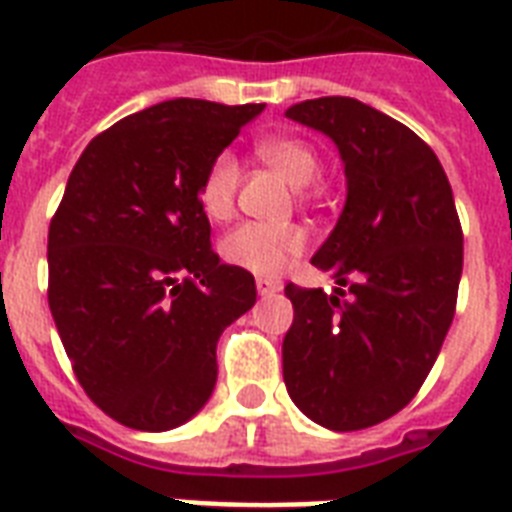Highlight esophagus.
Wrapping results in <instances>:
<instances>
[{
    "label": "esophagus",
    "mask_w": 512,
    "mask_h": 512,
    "mask_svg": "<svg viewBox=\"0 0 512 512\" xmlns=\"http://www.w3.org/2000/svg\"><path fill=\"white\" fill-rule=\"evenodd\" d=\"M256 288H259L261 296H275V293L282 290V280H277V277H259Z\"/></svg>",
    "instance_id": "34e87169"
}]
</instances>
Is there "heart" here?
<instances>
[{
	"instance_id": "1",
	"label": "heart",
	"mask_w": 512,
	"mask_h": 512,
	"mask_svg": "<svg viewBox=\"0 0 512 512\" xmlns=\"http://www.w3.org/2000/svg\"><path fill=\"white\" fill-rule=\"evenodd\" d=\"M259 155L296 187L309 185L320 169L317 153L296 137H272L259 142ZM237 185H240V166L235 155L219 153L208 163L206 174L200 179L198 200L203 214L214 222L230 219L235 211ZM304 251L306 232L296 224L245 222L222 240L224 261L261 277L285 272L290 261L298 259Z\"/></svg>"
}]
</instances>
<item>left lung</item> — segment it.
<instances>
[{
    "mask_svg": "<svg viewBox=\"0 0 512 512\" xmlns=\"http://www.w3.org/2000/svg\"><path fill=\"white\" fill-rule=\"evenodd\" d=\"M285 116L335 142L346 206L312 259L338 288L285 285L293 325L282 378L306 418L359 431L404 410L439 357L463 275V227L439 158L404 124L354 97L298 102Z\"/></svg>",
    "mask_w": 512,
    "mask_h": 512,
    "instance_id": "left-lung-1",
    "label": "left lung"
}]
</instances>
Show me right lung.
<instances>
[{"instance_id": "add662e5", "label": "right lung", "mask_w": 512, "mask_h": 512, "mask_svg": "<svg viewBox=\"0 0 512 512\" xmlns=\"http://www.w3.org/2000/svg\"><path fill=\"white\" fill-rule=\"evenodd\" d=\"M264 105L158 102L97 134L49 222V312L81 388L137 431H169L216 386V343L256 304L198 200L208 163Z\"/></svg>"}]
</instances>
